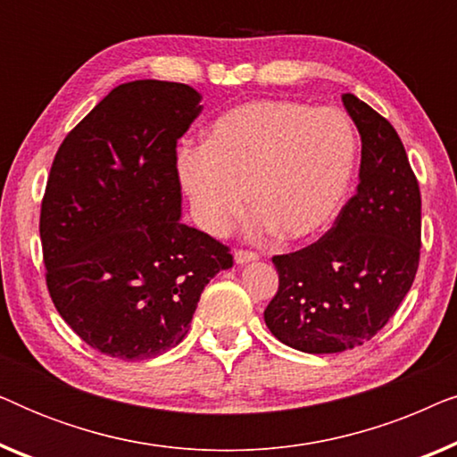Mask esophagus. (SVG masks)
<instances>
[{
  "label": "esophagus",
  "mask_w": 457,
  "mask_h": 457,
  "mask_svg": "<svg viewBox=\"0 0 457 457\" xmlns=\"http://www.w3.org/2000/svg\"><path fill=\"white\" fill-rule=\"evenodd\" d=\"M255 260H258V253L253 252H245V249H237L235 252L237 264H247V262H255Z\"/></svg>",
  "instance_id": "34e87169"
}]
</instances>
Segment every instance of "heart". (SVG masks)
Listing matches in <instances>:
<instances>
[{"instance_id": "obj_1", "label": "heart", "mask_w": 457, "mask_h": 457, "mask_svg": "<svg viewBox=\"0 0 457 457\" xmlns=\"http://www.w3.org/2000/svg\"><path fill=\"white\" fill-rule=\"evenodd\" d=\"M355 154V130L341 110L255 99L218 118L205 145L180 149L179 177L205 233H227L249 191L253 233L302 241L339 212Z\"/></svg>"}]
</instances>
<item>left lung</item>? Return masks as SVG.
<instances>
[{
  "instance_id": "left-lung-1",
  "label": "left lung",
  "mask_w": 457,
  "mask_h": 457,
  "mask_svg": "<svg viewBox=\"0 0 457 457\" xmlns=\"http://www.w3.org/2000/svg\"><path fill=\"white\" fill-rule=\"evenodd\" d=\"M361 139L360 185L333 228L274 255L278 291L264 310L280 343L305 353L364 345L395 314L420 260V189L391 122L352 93L341 97Z\"/></svg>"
}]
</instances>
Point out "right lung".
<instances>
[{
  "mask_svg": "<svg viewBox=\"0 0 457 457\" xmlns=\"http://www.w3.org/2000/svg\"><path fill=\"white\" fill-rule=\"evenodd\" d=\"M189 85L112 89L62 141L41 204L47 289L97 352L137 361L189 330L202 291L233 255L180 222L177 141L202 112Z\"/></svg>",
  "mask_w": 457,
  "mask_h": 457,
  "instance_id": "add662e5",
  "label": "right lung"
}]
</instances>
